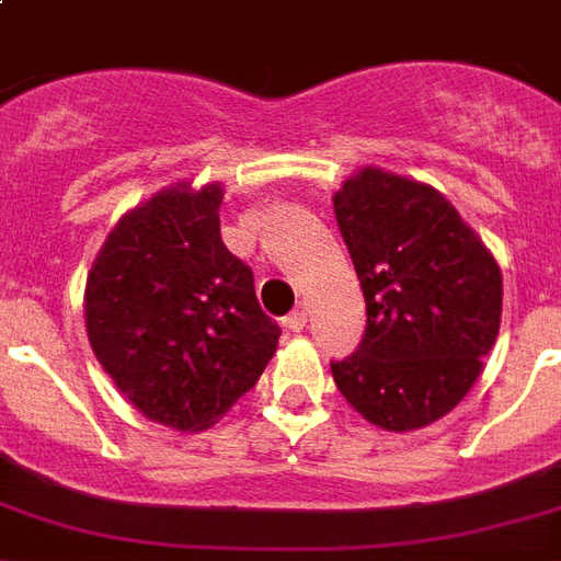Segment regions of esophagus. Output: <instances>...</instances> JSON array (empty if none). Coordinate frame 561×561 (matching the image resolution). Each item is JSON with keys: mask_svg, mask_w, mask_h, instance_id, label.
<instances>
[{"mask_svg": "<svg viewBox=\"0 0 561 561\" xmlns=\"http://www.w3.org/2000/svg\"><path fill=\"white\" fill-rule=\"evenodd\" d=\"M306 323H308V308H306V302H302V306H297L294 311H290L288 320H285V325H288L290 332H302V329H306Z\"/></svg>", "mask_w": 561, "mask_h": 561, "instance_id": "34e87169", "label": "esophagus"}]
</instances>
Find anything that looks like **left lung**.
Listing matches in <instances>:
<instances>
[{
    "label": "left lung",
    "mask_w": 561,
    "mask_h": 561,
    "mask_svg": "<svg viewBox=\"0 0 561 561\" xmlns=\"http://www.w3.org/2000/svg\"><path fill=\"white\" fill-rule=\"evenodd\" d=\"M332 201L367 299V332L332 364L334 383L383 431L431 425L460 404L495 346L501 267L427 183L367 165Z\"/></svg>",
    "instance_id": "obj_1"
}]
</instances>
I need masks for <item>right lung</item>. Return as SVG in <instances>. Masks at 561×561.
Returning a JSON list of instances; mask_svg holds the SVG:
<instances>
[{
	"mask_svg": "<svg viewBox=\"0 0 561 561\" xmlns=\"http://www.w3.org/2000/svg\"><path fill=\"white\" fill-rule=\"evenodd\" d=\"M224 186L162 188L125 211L87 273V337L142 416L174 431L215 425L279 346L253 271L220 241Z\"/></svg>",
	"mask_w": 561,
	"mask_h": 561,
	"instance_id": "add662e5",
	"label": "right lung"
}]
</instances>
